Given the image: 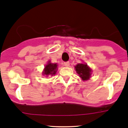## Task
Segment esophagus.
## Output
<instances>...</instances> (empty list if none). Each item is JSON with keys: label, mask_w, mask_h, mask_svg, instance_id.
Masks as SVG:
<instances>
[{"label": "esophagus", "mask_w": 128, "mask_h": 128, "mask_svg": "<svg viewBox=\"0 0 128 128\" xmlns=\"http://www.w3.org/2000/svg\"><path fill=\"white\" fill-rule=\"evenodd\" d=\"M64 66L66 67H69L70 66V62H65L64 63Z\"/></svg>", "instance_id": "1"}]
</instances>
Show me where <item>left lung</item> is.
Instances as JSON below:
<instances>
[{"instance_id":"obj_1","label":"left lung","mask_w":128,"mask_h":128,"mask_svg":"<svg viewBox=\"0 0 128 128\" xmlns=\"http://www.w3.org/2000/svg\"><path fill=\"white\" fill-rule=\"evenodd\" d=\"M75 70L83 81L88 80L91 77L92 70L86 64H78L75 66Z\"/></svg>"}]
</instances>
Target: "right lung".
Listing matches in <instances>:
<instances>
[{"label":"right lung","mask_w":128,"mask_h":128,"mask_svg":"<svg viewBox=\"0 0 128 128\" xmlns=\"http://www.w3.org/2000/svg\"><path fill=\"white\" fill-rule=\"evenodd\" d=\"M57 71V64L51 63L50 61L48 62L47 64L45 66L43 71V75L48 76H54L56 74Z\"/></svg>","instance_id":"obj_1"}]
</instances>
